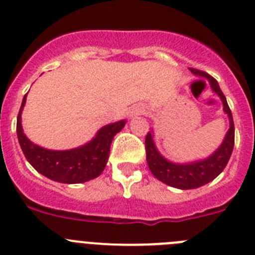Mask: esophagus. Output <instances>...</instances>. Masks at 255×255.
Segmentation results:
<instances>
[{
    "instance_id": "esophagus-1",
    "label": "esophagus",
    "mask_w": 255,
    "mask_h": 255,
    "mask_svg": "<svg viewBox=\"0 0 255 255\" xmlns=\"http://www.w3.org/2000/svg\"><path fill=\"white\" fill-rule=\"evenodd\" d=\"M143 108L142 107H133L132 109H130V116L132 117H136V116H139V114H142L143 113Z\"/></svg>"
}]
</instances>
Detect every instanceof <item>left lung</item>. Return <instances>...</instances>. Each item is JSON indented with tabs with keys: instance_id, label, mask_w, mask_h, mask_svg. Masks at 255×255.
Here are the masks:
<instances>
[{
	"instance_id": "1",
	"label": "left lung",
	"mask_w": 255,
	"mask_h": 255,
	"mask_svg": "<svg viewBox=\"0 0 255 255\" xmlns=\"http://www.w3.org/2000/svg\"><path fill=\"white\" fill-rule=\"evenodd\" d=\"M189 70L196 76L207 80L212 93H215L220 98L222 107H224V113L229 118V129L225 134L221 144L210 156L205 159L193 160V161L175 162L166 159L157 150L155 143V134H153V129L151 128V130L146 136V141H144L146 160H147L151 173L155 178L159 179L160 182L183 190L196 189V188L212 182L213 179L219 176L230 160L234 148V141H235L233 114H231L228 102H226V98L220 89L219 82L203 71L194 70V68H189Z\"/></svg>"
}]
</instances>
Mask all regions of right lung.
Masks as SVG:
<instances>
[{
  "label": "right lung",
  "instance_id": "obj_1",
  "mask_svg": "<svg viewBox=\"0 0 255 255\" xmlns=\"http://www.w3.org/2000/svg\"><path fill=\"white\" fill-rule=\"evenodd\" d=\"M26 95L22 99L17 116L16 133L20 147L29 164L45 178L65 184H77L98 178L107 166L114 136L123 129L127 121L122 119L104 126L90 141L79 147L49 150L31 142L22 129L21 114L26 103Z\"/></svg>",
  "mask_w": 255,
  "mask_h": 255
}]
</instances>
